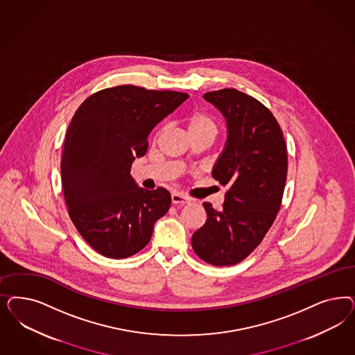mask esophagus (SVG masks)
Instances as JSON below:
<instances>
[{
  "mask_svg": "<svg viewBox=\"0 0 355 355\" xmlns=\"http://www.w3.org/2000/svg\"><path fill=\"white\" fill-rule=\"evenodd\" d=\"M171 201L173 205H183L189 202V198L182 195V193H178V192H173L171 195Z\"/></svg>",
  "mask_w": 355,
  "mask_h": 355,
  "instance_id": "obj_1",
  "label": "esophagus"
}]
</instances>
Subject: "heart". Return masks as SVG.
<instances>
[{"mask_svg": "<svg viewBox=\"0 0 355 355\" xmlns=\"http://www.w3.org/2000/svg\"><path fill=\"white\" fill-rule=\"evenodd\" d=\"M185 126L191 138L196 136H211V137L217 136V121L211 114L206 112L197 111L193 114H188L185 117ZM162 133H163V128H160L159 130L155 133V139H158Z\"/></svg>", "mask_w": 355, "mask_h": 355, "instance_id": "b5f03b06", "label": "heart"}]
</instances>
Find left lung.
Here are the masks:
<instances>
[{"label":"left lung","mask_w":355,"mask_h":355,"mask_svg":"<svg viewBox=\"0 0 355 355\" xmlns=\"http://www.w3.org/2000/svg\"><path fill=\"white\" fill-rule=\"evenodd\" d=\"M204 98L226 117L227 141L211 175L229 191L220 210L202 204L207 218L192 247L206 263L229 266L254 251L275 222L286 183V142L273 114L250 95L223 89Z\"/></svg>","instance_id":"obj_1"}]
</instances>
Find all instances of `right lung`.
<instances>
[{
    "label": "right lung",
    "instance_id": "obj_1",
    "mask_svg": "<svg viewBox=\"0 0 355 355\" xmlns=\"http://www.w3.org/2000/svg\"><path fill=\"white\" fill-rule=\"evenodd\" d=\"M188 96L123 85L92 94L73 116L61 158L64 197L76 229L105 257L145 248L168 211L170 192L139 188L130 167L146 154L153 128Z\"/></svg>",
    "mask_w": 355,
    "mask_h": 355
}]
</instances>
